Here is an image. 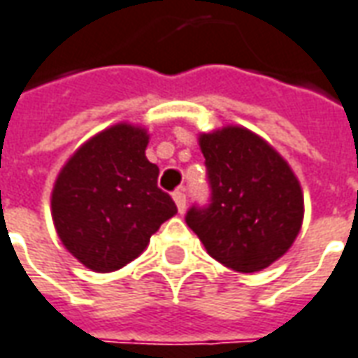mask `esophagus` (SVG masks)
Returning a JSON list of instances; mask_svg holds the SVG:
<instances>
[{"instance_id": "esophagus-1", "label": "esophagus", "mask_w": 358, "mask_h": 358, "mask_svg": "<svg viewBox=\"0 0 358 358\" xmlns=\"http://www.w3.org/2000/svg\"><path fill=\"white\" fill-rule=\"evenodd\" d=\"M172 197H174V201H176V207H178L180 213H184L186 211V189L182 187V189H176L174 194H172Z\"/></svg>"}]
</instances>
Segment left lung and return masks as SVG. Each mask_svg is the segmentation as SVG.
Listing matches in <instances>:
<instances>
[{
  "mask_svg": "<svg viewBox=\"0 0 358 358\" xmlns=\"http://www.w3.org/2000/svg\"><path fill=\"white\" fill-rule=\"evenodd\" d=\"M209 203L192 205L186 222L207 254L240 273H254L291 248L301 231L302 192L273 147L244 127L199 137Z\"/></svg>",
  "mask_w": 358,
  "mask_h": 358,
  "instance_id": "8db88e82",
  "label": "left lung"
}]
</instances>
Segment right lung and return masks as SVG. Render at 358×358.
<instances>
[{
    "mask_svg": "<svg viewBox=\"0 0 358 358\" xmlns=\"http://www.w3.org/2000/svg\"><path fill=\"white\" fill-rule=\"evenodd\" d=\"M145 129L118 124L89 139L67 161L52 192L57 236L92 271H116L136 259L151 234L176 213L147 161Z\"/></svg>",
    "mask_w": 358,
    "mask_h": 358,
    "instance_id": "1",
    "label": "right lung"
}]
</instances>
